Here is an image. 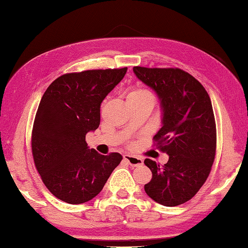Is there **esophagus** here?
<instances>
[{"mask_svg":"<svg viewBox=\"0 0 248 248\" xmlns=\"http://www.w3.org/2000/svg\"><path fill=\"white\" fill-rule=\"evenodd\" d=\"M124 159L127 162L128 165L133 166V167H139V166L143 165V159L139 158L136 156H131V155H124Z\"/></svg>","mask_w":248,"mask_h":248,"instance_id":"esophagus-1","label":"esophagus"}]
</instances>
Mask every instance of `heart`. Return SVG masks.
<instances>
[{"label": "heart", "mask_w": 248, "mask_h": 248, "mask_svg": "<svg viewBox=\"0 0 248 248\" xmlns=\"http://www.w3.org/2000/svg\"><path fill=\"white\" fill-rule=\"evenodd\" d=\"M127 99H135V100H144V99H151L154 101V96L151 91L144 88H135L128 93Z\"/></svg>", "instance_id": "obj_1"}]
</instances>
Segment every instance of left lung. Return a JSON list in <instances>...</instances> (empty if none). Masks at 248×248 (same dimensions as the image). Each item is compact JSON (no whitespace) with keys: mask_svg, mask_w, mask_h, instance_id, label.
Here are the masks:
<instances>
[{"mask_svg":"<svg viewBox=\"0 0 248 248\" xmlns=\"http://www.w3.org/2000/svg\"><path fill=\"white\" fill-rule=\"evenodd\" d=\"M133 71L159 96L162 127L153 140L169 155L162 167L145 159L153 173L145 192L165 206L182 204L204 185L216 158L217 125L210 96L193 76L179 68L134 67Z\"/></svg>","mask_w":248,"mask_h":248,"instance_id":"1","label":"left lung"}]
</instances>
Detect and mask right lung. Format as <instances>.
<instances>
[{"label":"right lung","mask_w":248,"mask_h":248,"mask_svg":"<svg viewBox=\"0 0 248 248\" xmlns=\"http://www.w3.org/2000/svg\"><path fill=\"white\" fill-rule=\"evenodd\" d=\"M127 68L64 74L40 100L31 131L35 167L47 189L70 204L90 201L103 189L121 160L89 149L86 135L100 125L102 101L124 78Z\"/></svg>","instance_id":"1"}]
</instances>
